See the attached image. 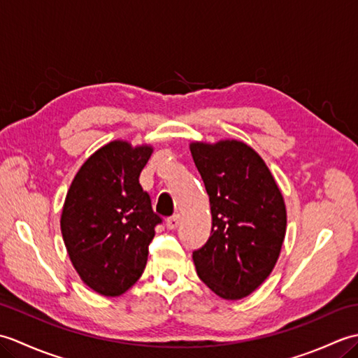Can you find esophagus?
I'll list each match as a JSON object with an SVG mask.
<instances>
[{
  "instance_id": "esophagus-1",
  "label": "esophagus",
  "mask_w": 358,
  "mask_h": 358,
  "mask_svg": "<svg viewBox=\"0 0 358 358\" xmlns=\"http://www.w3.org/2000/svg\"><path fill=\"white\" fill-rule=\"evenodd\" d=\"M180 223H181V217H180V214H175V215H172V217H169L166 220V226H167V229H177V227L180 226Z\"/></svg>"
}]
</instances>
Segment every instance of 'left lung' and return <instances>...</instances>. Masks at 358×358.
<instances>
[{
	"label": "left lung",
	"mask_w": 358,
	"mask_h": 358,
	"mask_svg": "<svg viewBox=\"0 0 358 358\" xmlns=\"http://www.w3.org/2000/svg\"><path fill=\"white\" fill-rule=\"evenodd\" d=\"M209 195L212 229L194 250L196 273L224 300L252 294L275 266L286 234L283 195L268 166L248 144L192 143Z\"/></svg>",
	"instance_id": "8db88e82"
}]
</instances>
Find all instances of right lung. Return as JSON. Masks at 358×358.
Here are the masks:
<instances>
[{
  "label": "right lung",
  "instance_id": "obj_1",
  "mask_svg": "<svg viewBox=\"0 0 358 358\" xmlns=\"http://www.w3.org/2000/svg\"><path fill=\"white\" fill-rule=\"evenodd\" d=\"M150 154V146L110 141L86 159L66 195L67 254L81 280L106 296L124 294L141 277L163 222L138 180Z\"/></svg>",
  "mask_w": 358,
  "mask_h": 358
}]
</instances>
